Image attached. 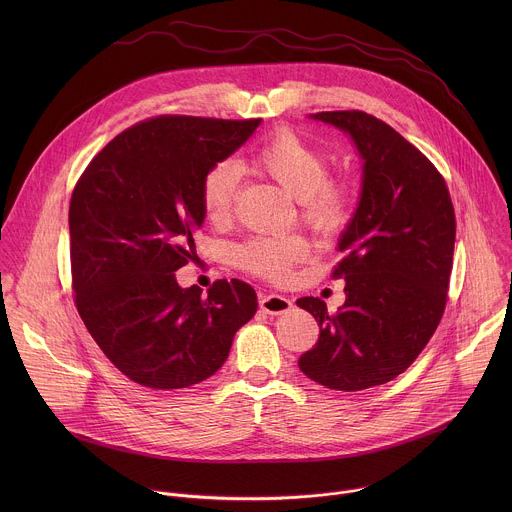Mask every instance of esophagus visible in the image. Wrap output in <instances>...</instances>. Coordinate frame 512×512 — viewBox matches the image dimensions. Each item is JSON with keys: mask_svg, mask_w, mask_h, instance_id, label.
<instances>
[{"mask_svg": "<svg viewBox=\"0 0 512 512\" xmlns=\"http://www.w3.org/2000/svg\"><path fill=\"white\" fill-rule=\"evenodd\" d=\"M258 301H260V309L270 313V315L288 313L293 305L292 299H288L284 295H278V293H260Z\"/></svg>", "mask_w": 512, "mask_h": 512, "instance_id": "34e87169", "label": "esophagus"}]
</instances>
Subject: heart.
<instances>
[{"label": "heart", "instance_id": "heart-1", "mask_svg": "<svg viewBox=\"0 0 512 512\" xmlns=\"http://www.w3.org/2000/svg\"><path fill=\"white\" fill-rule=\"evenodd\" d=\"M252 165L276 181L299 203V217L319 234H335L351 219L355 191L345 177L329 175L325 149L290 128L270 134L252 153ZM240 165L224 157L215 161L201 181V205L211 222L232 217L240 191ZM309 254L299 234L254 236L234 252L236 264L264 280L288 282L293 266Z\"/></svg>", "mask_w": 512, "mask_h": 512}]
</instances>
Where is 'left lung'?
I'll return each mask as SVG.
<instances>
[{"label": "left lung", "instance_id": "8db88e82", "mask_svg": "<svg viewBox=\"0 0 512 512\" xmlns=\"http://www.w3.org/2000/svg\"><path fill=\"white\" fill-rule=\"evenodd\" d=\"M347 132L363 157V193L339 240L345 303L297 305L319 323V339L297 361L325 388L357 392L394 380L438 329L449 290L455 211L436 165L386 122L337 110L311 116Z\"/></svg>", "mask_w": 512, "mask_h": 512}]
</instances>
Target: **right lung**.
Segmentation results:
<instances>
[{"label": "right lung", "mask_w": 512, "mask_h": 512, "mask_svg": "<svg viewBox=\"0 0 512 512\" xmlns=\"http://www.w3.org/2000/svg\"><path fill=\"white\" fill-rule=\"evenodd\" d=\"M252 120L155 116L94 155L71 209L74 305L88 333L130 380L173 390L219 370L258 307L252 286L181 288L205 220L201 181L260 126Z\"/></svg>", "instance_id": "add662e5"}]
</instances>
